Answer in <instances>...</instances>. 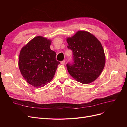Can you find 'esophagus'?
Returning <instances> with one entry per match:
<instances>
[{
    "instance_id": "1",
    "label": "esophagus",
    "mask_w": 127,
    "mask_h": 127,
    "mask_svg": "<svg viewBox=\"0 0 127 127\" xmlns=\"http://www.w3.org/2000/svg\"><path fill=\"white\" fill-rule=\"evenodd\" d=\"M65 63H66V61H65V60L61 61V64H63V65H64L65 64Z\"/></svg>"
}]
</instances>
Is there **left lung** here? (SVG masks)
<instances>
[{
	"label": "left lung",
	"instance_id": "left-lung-1",
	"mask_svg": "<svg viewBox=\"0 0 127 127\" xmlns=\"http://www.w3.org/2000/svg\"><path fill=\"white\" fill-rule=\"evenodd\" d=\"M67 47L72 51L73 63H68L70 75L77 81L89 84L101 74L105 64V56L101 42L93 34L78 31L67 39Z\"/></svg>",
	"mask_w": 127,
	"mask_h": 127
}]
</instances>
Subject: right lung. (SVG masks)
I'll list each match as a JSON object with an SVG mask.
<instances>
[{
  "instance_id": "1",
  "label": "right lung",
  "mask_w": 127,
  "mask_h": 127,
  "mask_svg": "<svg viewBox=\"0 0 127 127\" xmlns=\"http://www.w3.org/2000/svg\"><path fill=\"white\" fill-rule=\"evenodd\" d=\"M51 41L41 36L35 37L20 51L18 66L21 74L31 85L41 87L54 77L60 62L50 49Z\"/></svg>"
}]
</instances>
